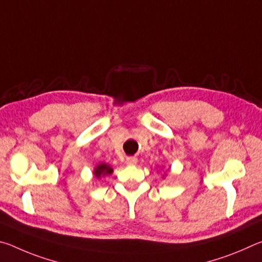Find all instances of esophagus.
<instances>
[{
	"label": "esophagus",
	"mask_w": 262,
	"mask_h": 262,
	"mask_svg": "<svg viewBox=\"0 0 262 262\" xmlns=\"http://www.w3.org/2000/svg\"><path fill=\"white\" fill-rule=\"evenodd\" d=\"M126 163L128 164V165H135V164L137 163V158L136 157H127Z\"/></svg>",
	"instance_id": "obj_1"
}]
</instances>
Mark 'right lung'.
<instances>
[{"instance_id": "right-lung-1", "label": "right lung", "mask_w": 262, "mask_h": 262, "mask_svg": "<svg viewBox=\"0 0 262 262\" xmlns=\"http://www.w3.org/2000/svg\"><path fill=\"white\" fill-rule=\"evenodd\" d=\"M113 172V168L105 163H101L99 165H97L94 170V174L97 179H100L101 177L108 176Z\"/></svg>"}]
</instances>
